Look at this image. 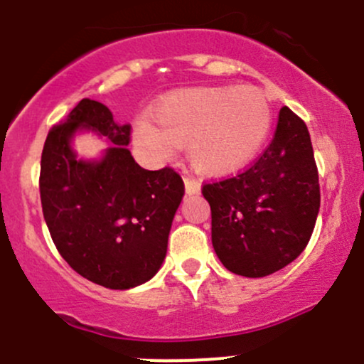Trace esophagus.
<instances>
[{
  "label": "esophagus",
  "instance_id": "obj_1",
  "mask_svg": "<svg viewBox=\"0 0 364 364\" xmlns=\"http://www.w3.org/2000/svg\"><path fill=\"white\" fill-rule=\"evenodd\" d=\"M183 183H186V194H198L201 191L200 181H196L194 177H186L183 178Z\"/></svg>",
  "mask_w": 364,
  "mask_h": 364
}]
</instances>
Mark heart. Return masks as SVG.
Instances as JSON below:
<instances>
[{"mask_svg":"<svg viewBox=\"0 0 364 364\" xmlns=\"http://www.w3.org/2000/svg\"><path fill=\"white\" fill-rule=\"evenodd\" d=\"M149 118H138L132 141L152 161H168L175 145L203 175H228L257 157L274 124L271 100L255 86H194L168 93Z\"/></svg>","mask_w":364,"mask_h":364,"instance_id":"obj_1","label":"heart"}]
</instances>
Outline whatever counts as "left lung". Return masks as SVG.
<instances>
[{
  "mask_svg": "<svg viewBox=\"0 0 364 364\" xmlns=\"http://www.w3.org/2000/svg\"><path fill=\"white\" fill-rule=\"evenodd\" d=\"M212 246L230 272L264 278L292 264L309 242L320 208L318 171L308 127L279 109L274 138L242 173L205 183Z\"/></svg>",
  "mask_w": 364,
  "mask_h": 364,
  "instance_id": "1",
  "label": "left lung"
}]
</instances>
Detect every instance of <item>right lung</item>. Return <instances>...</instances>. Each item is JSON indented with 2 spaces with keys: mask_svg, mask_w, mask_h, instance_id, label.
Here are the masks:
<instances>
[{
  "mask_svg": "<svg viewBox=\"0 0 364 364\" xmlns=\"http://www.w3.org/2000/svg\"><path fill=\"white\" fill-rule=\"evenodd\" d=\"M79 132L104 135L112 146L99 160L77 158L71 141ZM129 134L104 104L82 99L49 131L41 161L42 212L56 250L82 278L113 290L157 274L183 196L171 168L136 163Z\"/></svg>",
  "mask_w": 364,
  "mask_h": 364,
  "instance_id": "add662e5",
  "label": "right lung"
}]
</instances>
